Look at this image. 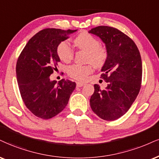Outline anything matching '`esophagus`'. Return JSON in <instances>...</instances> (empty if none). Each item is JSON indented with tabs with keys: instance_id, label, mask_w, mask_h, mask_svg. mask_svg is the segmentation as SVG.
<instances>
[{
	"instance_id": "esophagus-1",
	"label": "esophagus",
	"mask_w": 159,
	"mask_h": 159,
	"mask_svg": "<svg viewBox=\"0 0 159 159\" xmlns=\"http://www.w3.org/2000/svg\"><path fill=\"white\" fill-rule=\"evenodd\" d=\"M84 85H85V83H81V82H76V86L77 87H83Z\"/></svg>"
}]
</instances>
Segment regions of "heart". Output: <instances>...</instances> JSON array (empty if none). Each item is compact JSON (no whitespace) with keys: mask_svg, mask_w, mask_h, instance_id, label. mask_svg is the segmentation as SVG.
Returning <instances> with one entry per match:
<instances>
[{"mask_svg":"<svg viewBox=\"0 0 159 159\" xmlns=\"http://www.w3.org/2000/svg\"><path fill=\"white\" fill-rule=\"evenodd\" d=\"M74 45L79 49L88 52L87 61L91 62L96 67H101L107 59V51L100 46V42L97 38L88 32H83L74 40ZM57 54L62 61L69 62L74 57V51L67 41L63 40L58 45ZM68 74L74 79L84 80L93 72L91 64H74L68 68Z\"/></svg>","mask_w":159,"mask_h":159,"instance_id":"heart-1","label":"heart"}]
</instances>
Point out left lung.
I'll return each mask as SVG.
<instances>
[{
  "label": "left lung",
  "mask_w": 159,
  "mask_h": 159,
  "mask_svg": "<svg viewBox=\"0 0 159 159\" xmlns=\"http://www.w3.org/2000/svg\"><path fill=\"white\" fill-rule=\"evenodd\" d=\"M89 32L102 40L107 54L101 69V78L107 86L101 90L95 84L90 105L99 118L116 120L128 111L139 93L142 76L139 51L128 36L113 27L100 25Z\"/></svg>",
  "instance_id": "8db88e82"
}]
</instances>
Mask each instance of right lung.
I'll use <instances>...</instances> for the list:
<instances>
[{
    "label": "right lung",
    "instance_id": "add662e5",
    "mask_svg": "<svg viewBox=\"0 0 159 159\" xmlns=\"http://www.w3.org/2000/svg\"><path fill=\"white\" fill-rule=\"evenodd\" d=\"M77 30L46 29L34 35L17 59L16 75L23 102L33 114L48 119L66 107L76 83L62 79L57 84L51 74L60 62L58 45Z\"/></svg>",
    "mask_w": 159,
    "mask_h": 159
}]
</instances>
